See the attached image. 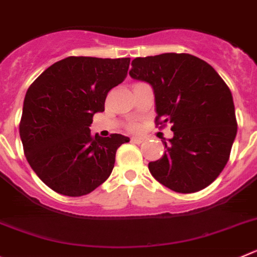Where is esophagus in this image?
I'll return each mask as SVG.
<instances>
[{
  "label": "esophagus",
  "mask_w": 257,
  "mask_h": 257,
  "mask_svg": "<svg viewBox=\"0 0 257 257\" xmlns=\"http://www.w3.org/2000/svg\"><path fill=\"white\" fill-rule=\"evenodd\" d=\"M131 143H134V144H141L143 143V139L141 138H131Z\"/></svg>",
  "instance_id": "esophagus-1"
}]
</instances>
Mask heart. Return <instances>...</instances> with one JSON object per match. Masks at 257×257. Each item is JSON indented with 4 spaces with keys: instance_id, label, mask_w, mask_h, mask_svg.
<instances>
[{
    "instance_id": "heart-1",
    "label": "heart",
    "mask_w": 257,
    "mask_h": 257,
    "mask_svg": "<svg viewBox=\"0 0 257 257\" xmlns=\"http://www.w3.org/2000/svg\"><path fill=\"white\" fill-rule=\"evenodd\" d=\"M130 130L131 131H138L139 130V126H138V124H133V126H130Z\"/></svg>"
}]
</instances>
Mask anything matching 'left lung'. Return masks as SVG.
<instances>
[{"label":"left lung","mask_w":257,"mask_h":257,"mask_svg":"<svg viewBox=\"0 0 257 257\" xmlns=\"http://www.w3.org/2000/svg\"><path fill=\"white\" fill-rule=\"evenodd\" d=\"M130 76L149 82L155 123H172L163 157L149 163L153 177L181 194L208 187L227 164L237 134L232 93L205 61L188 53H163L133 61Z\"/></svg>","instance_id":"8db88e82"}]
</instances>
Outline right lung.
Returning a JSON list of instances; mask_svg holds the SVG:
<instances>
[{"instance_id": "add662e5", "label": "right lung", "mask_w": 257, "mask_h": 257, "mask_svg": "<svg viewBox=\"0 0 257 257\" xmlns=\"http://www.w3.org/2000/svg\"><path fill=\"white\" fill-rule=\"evenodd\" d=\"M128 66L130 58L71 56L49 66L29 86L20 139L28 163L53 191L88 195L112 173L117 149L130 139L93 136L89 126Z\"/></svg>"}]
</instances>
